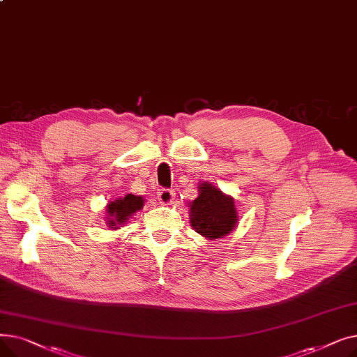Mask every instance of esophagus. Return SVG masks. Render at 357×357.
I'll return each mask as SVG.
<instances>
[{
	"instance_id": "esophagus-1",
	"label": "esophagus",
	"mask_w": 357,
	"mask_h": 357,
	"mask_svg": "<svg viewBox=\"0 0 357 357\" xmlns=\"http://www.w3.org/2000/svg\"><path fill=\"white\" fill-rule=\"evenodd\" d=\"M175 198V191L174 190H160L158 192V199L163 205H169Z\"/></svg>"
}]
</instances>
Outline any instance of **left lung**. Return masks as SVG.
Returning <instances> with one entry per match:
<instances>
[{
	"mask_svg": "<svg viewBox=\"0 0 357 357\" xmlns=\"http://www.w3.org/2000/svg\"><path fill=\"white\" fill-rule=\"evenodd\" d=\"M188 207L191 227L205 238H222L237 227L238 214L234 198L211 182H199L198 197L188 202Z\"/></svg>",
	"mask_w": 357,
	"mask_h": 357,
	"instance_id": "8db88e82",
	"label": "left lung"
}]
</instances>
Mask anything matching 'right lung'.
I'll return each mask as SVG.
<instances>
[{
    "label": "right lung",
    "instance_id": "1",
    "mask_svg": "<svg viewBox=\"0 0 357 357\" xmlns=\"http://www.w3.org/2000/svg\"><path fill=\"white\" fill-rule=\"evenodd\" d=\"M144 199L143 197H137L133 194H127L123 198H117L114 201H109L105 208V224L111 230H119L124 224L135 215L139 210L143 208Z\"/></svg>",
    "mask_w": 357,
    "mask_h": 357
}]
</instances>
